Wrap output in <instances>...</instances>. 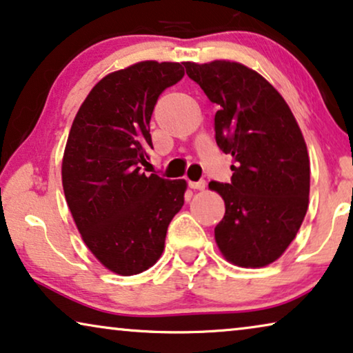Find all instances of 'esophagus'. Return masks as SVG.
<instances>
[{
	"mask_svg": "<svg viewBox=\"0 0 353 353\" xmlns=\"http://www.w3.org/2000/svg\"><path fill=\"white\" fill-rule=\"evenodd\" d=\"M190 188H191V190L202 191L205 188V181L204 180H201V181H190Z\"/></svg>",
	"mask_w": 353,
	"mask_h": 353,
	"instance_id": "obj_1",
	"label": "esophagus"
}]
</instances>
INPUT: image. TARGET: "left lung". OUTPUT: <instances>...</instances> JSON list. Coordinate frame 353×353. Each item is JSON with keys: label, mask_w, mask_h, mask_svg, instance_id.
Masks as SVG:
<instances>
[{"label": "left lung", "mask_w": 353, "mask_h": 353, "mask_svg": "<svg viewBox=\"0 0 353 353\" xmlns=\"http://www.w3.org/2000/svg\"><path fill=\"white\" fill-rule=\"evenodd\" d=\"M183 64L188 77L220 105L215 141L233 159L231 183H209L225 201L215 243L233 265L267 267L289 248L307 214L305 139L286 101L259 72L225 59Z\"/></svg>", "instance_id": "left-lung-1"}]
</instances>
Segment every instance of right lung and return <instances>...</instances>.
I'll return each instance as SVG.
<instances>
[{
  "label": "right lung",
  "instance_id": "right-lung-1",
  "mask_svg": "<svg viewBox=\"0 0 353 353\" xmlns=\"http://www.w3.org/2000/svg\"><path fill=\"white\" fill-rule=\"evenodd\" d=\"M183 75L180 62L115 70L93 86L72 123L62 157L67 205L86 248L115 274H138L161 259L185 204V180L139 170L152 148L154 105Z\"/></svg>",
  "mask_w": 353,
  "mask_h": 353
}]
</instances>
